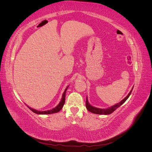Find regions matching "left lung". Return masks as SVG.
<instances>
[{
  "label": "left lung",
  "instance_id": "1",
  "mask_svg": "<svg viewBox=\"0 0 152 152\" xmlns=\"http://www.w3.org/2000/svg\"><path fill=\"white\" fill-rule=\"evenodd\" d=\"M133 89V87L132 88L131 91L129 92V93L128 94V95L126 96V97L123 99L120 103H118L116 104H115L111 107H109L107 109H102V108H96L93 107V106H91L89 102H88V99H87V98L86 97V108L87 109L88 111H89L91 113H96V114H99V115H109L110 113H113L115 110L117 108H118L119 107H121V106L126 102V101L128 99V98L129 97V96L131 95V93H132V91Z\"/></svg>",
  "mask_w": 152,
  "mask_h": 152
}]
</instances>
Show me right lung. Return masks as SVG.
<instances>
[{
    "label": "right lung",
    "instance_id": "right-lung-1",
    "mask_svg": "<svg viewBox=\"0 0 152 152\" xmlns=\"http://www.w3.org/2000/svg\"><path fill=\"white\" fill-rule=\"evenodd\" d=\"M68 87H69V86L65 89V92H64V93H63L61 102H59V103L56 106V107L53 108V109H51V110H46V111H38V110H34V109H33V108H31L29 107L28 106H27V107H28V108H29L30 110H31L32 112H34L35 113H37V114L45 115V114H51V113H57V112L60 111V110H61V108H63L64 104H65V94H66V90H67Z\"/></svg>",
    "mask_w": 152,
    "mask_h": 152
}]
</instances>
